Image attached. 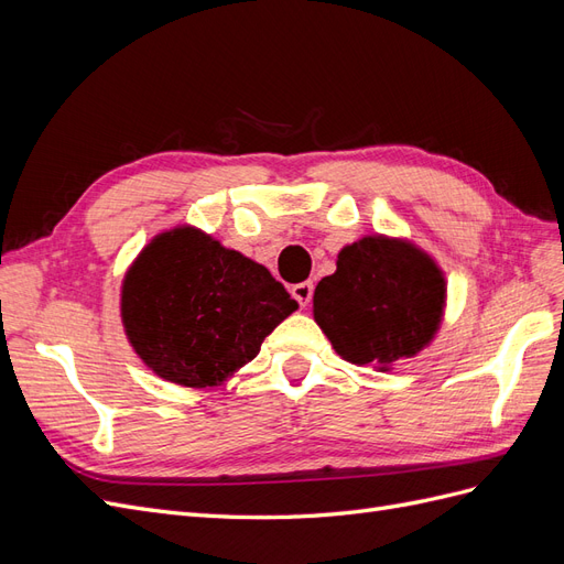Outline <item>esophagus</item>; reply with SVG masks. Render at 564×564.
Here are the masks:
<instances>
[{"instance_id":"34e87169","label":"esophagus","mask_w":564,"mask_h":564,"mask_svg":"<svg viewBox=\"0 0 564 564\" xmlns=\"http://www.w3.org/2000/svg\"><path fill=\"white\" fill-rule=\"evenodd\" d=\"M292 296L299 301V305H308L313 299V282H299L292 286Z\"/></svg>"}]
</instances>
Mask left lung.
Segmentation results:
<instances>
[{"instance_id": "1", "label": "left lung", "mask_w": 564, "mask_h": 564, "mask_svg": "<svg viewBox=\"0 0 564 564\" xmlns=\"http://www.w3.org/2000/svg\"><path fill=\"white\" fill-rule=\"evenodd\" d=\"M445 292L429 253L381 235L362 237L340 249L334 275L319 280L315 322L344 360L386 369L431 344Z\"/></svg>"}]
</instances>
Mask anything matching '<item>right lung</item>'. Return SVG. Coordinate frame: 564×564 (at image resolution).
<instances>
[{
    "mask_svg": "<svg viewBox=\"0 0 564 564\" xmlns=\"http://www.w3.org/2000/svg\"><path fill=\"white\" fill-rule=\"evenodd\" d=\"M296 308L268 268L185 226L158 235L122 286L133 350L158 377L187 388L226 381Z\"/></svg>",
    "mask_w": 564,
    "mask_h": 564,
    "instance_id": "obj_1",
    "label": "right lung"
}]
</instances>
